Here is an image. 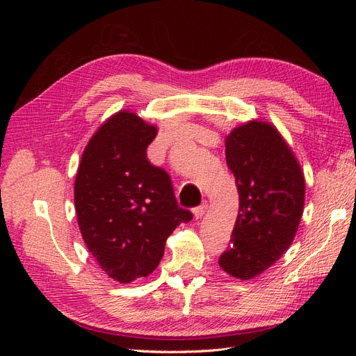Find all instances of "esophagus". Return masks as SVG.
<instances>
[{
    "instance_id": "esophagus-1",
    "label": "esophagus",
    "mask_w": 356,
    "mask_h": 356,
    "mask_svg": "<svg viewBox=\"0 0 356 356\" xmlns=\"http://www.w3.org/2000/svg\"><path fill=\"white\" fill-rule=\"evenodd\" d=\"M207 209H208V202L204 200L200 207H197L196 209H195V217L199 220V218H202L203 215H204V212H207Z\"/></svg>"
}]
</instances>
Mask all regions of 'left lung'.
I'll return each mask as SVG.
<instances>
[{"mask_svg": "<svg viewBox=\"0 0 356 356\" xmlns=\"http://www.w3.org/2000/svg\"><path fill=\"white\" fill-rule=\"evenodd\" d=\"M225 160L238 187L239 213L232 245L218 264L227 275L248 281L272 267L293 243L306 181L281 132L258 118L225 136Z\"/></svg>", "mask_w": 356, "mask_h": 356, "instance_id": "8db88e82", "label": "left lung"}]
</instances>
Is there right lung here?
I'll list each match as a JSON object with an SVG mask.
<instances>
[{"mask_svg":"<svg viewBox=\"0 0 356 356\" xmlns=\"http://www.w3.org/2000/svg\"><path fill=\"white\" fill-rule=\"evenodd\" d=\"M157 131L132 111H117L89 139L74 181L81 238L120 284L153 273L170 233L193 218L178 207L166 170L147 159Z\"/></svg>","mask_w":356,"mask_h":356,"instance_id":"add662e5","label":"right lung"}]
</instances>
